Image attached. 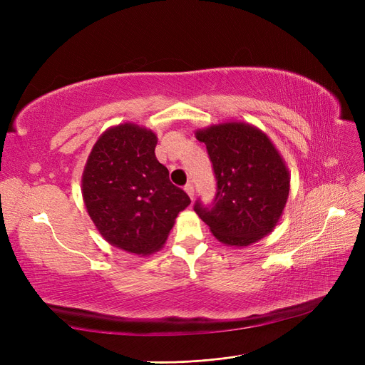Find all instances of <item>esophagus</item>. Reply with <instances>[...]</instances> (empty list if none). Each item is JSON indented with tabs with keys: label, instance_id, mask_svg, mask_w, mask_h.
<instances>
[{
	"label": "esophagus",
	"instance_id": "34e87169",
	"mask_svg": "<svg viewBox=\"0 0 365 365\" xmlns=\"http://www.w3.org/2000/svg\"><path fill=\"white\" fill-rule=\"evenodd\" d=\"M184 190H185V193L190 196V200H193V196H195V187H193V184H185V187H184Z\"/></svg>",
	"mask_w": 365,
	"mask_h": 365
}]
</instances>
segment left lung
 Masks as SVG:
<instances>
[{"mask_svg": "<svg viewBox=\"0 0 365 365\" xmlns=\"http://www.w3.org/2000/svg\"><path fill=\"white\" fill-rule=\"evenodd\" d=\"M205 143L216 178L212 205L195 212L213 236L230 247H248L277 225L289 195V172L267 134L242 121L196 130Z\"/></svg>", "mask_w": 365, "mask_h": 365, "instance_id": "obj_1", "label": "left lung"}]
</instances>
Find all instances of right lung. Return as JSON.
Masks as SVG:
<instances>
[{
	"label": "right lung",
	"instance_id": "obj_1",
	"mask_svg": "<svg viewBox=\"0 0 365 365\" xmlns=\"http://www.w3.org/2000/svg\"><path fill=\"white\" fill-rule=\"evenodd\" d=\"M155 146L157 135L146 128H109L96 141L82 175L83 202L98 233L141 256L164 245L176 216L190 204L170 182Z\"/></svg>",
	"mask_w": 365,
	"mask_h": 365
}]
</instances>
